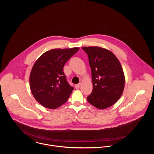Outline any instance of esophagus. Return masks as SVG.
<instances>
[{
  "mask_svg": "<svg viewBox=\"0 0 154 154\" xmlns=\"http://www.w3.org/2000/svg\"><path fill=\"white\" fill-rule=\"evenodd\" d=\"M81 83H78V84H77V85H75V88L76 89H79V88L80 87V86H81Z\"/></svg>",
  "mask_w": 154,
  "mask_h": 154,
  "instance_id": "34e87169",
  "label": "esophagus"
}]
</instances>
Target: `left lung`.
I'll use <instances>...</instances> for the list:
<instances>
[{
  "label": "left lung",
  "instance_id": "8db88e82",
  "mask_svg": "<svg viewBox=\"0 0 154 154\" xmlns=\"http://www.w3.org/2000/svg\"><path fill=\"white\" fill-rule=\"evenodd\" d=\"M91 69L93 88L87 97L90 104L105 109L115 103L121 97L125 85L121 65L109 51L99 47H84Z\"/></svg>",
  "mask_w": 154,
  "mask_h": 154
}]
</instances>
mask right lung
<instances>
[{
  "label": "right lung",
  "mask_w": 154,
  "mask_h": 154,
  "mask_svg": "<svg viewBox=\"0 0 154 154\" xmlns=\"http://www.w3.org/2000/svg\"><path fill=\"white\" fill-rule=\"evenodd\" d=\"M79 49H52L44 53L34 64L30 87L35 99L42 106L55 109L67 102L74 88L67 81L63 67Z\"/></svg>",
  "instance_id": "1"
}]
</instances>
